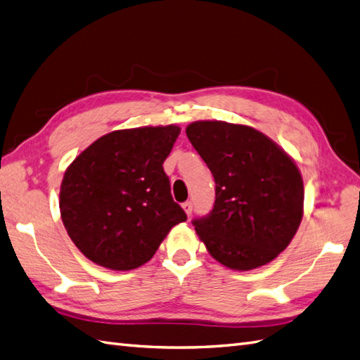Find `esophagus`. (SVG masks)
Wrapping results in <instances>:
<instances>
[{
	"mask_svg": "<svg viewBox=\"0 0 360 360\" xmlns=\"http://www.w3.org/2000/svg\"><path fill=\"white\" fill-rule=\"evenodd\" d=\"M182 208H184V212H186V214H187L188 218H190L191 212H193V204H191L190 200H187V202H184V204H182Z\"/></svg>",
	"mask_w": 360,
	"mask_h": 360,
	"instance_id": "esophagus-1",
	"label": "esophagus"
}]
</instances>
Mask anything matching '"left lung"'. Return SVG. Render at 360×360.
Masks as SVG:
<instances>
[{
    "label": "left lung",
    "mask_w": 360,
    "mask_h": 360,
    "mask_svg": "<svg viewBox=\"0 0 360 360\" xmlns=\"http://www.w3.org/2000/svg\"><path fill=\"white\" fill-rule=\"evenodd\" d=\"M186 133L216 182L213 210L193 219L208 253L239 271L271 262L302 221L304 181L297 165L248 125L196 121Z\"/></svg>",
    "instance_id": "8db88e82"
}]
</instances>
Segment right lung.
I'll use <instances>...</instances> for the list:
<instances>
[{
  "label": "right lung",
  "instance_id": "1",
  "mask_svg": "<svg viewBox=\"0 0 360 360\" xmlns=\"http://www.w3.org/2000/svg\"><path fill=\"white\" fill-rule=\"evenodd\" d=\"M179 133L173 124L115 130L67 167L61 219L91 262L116 271L138 269L174 225L187 221L162 167Z\"/></svg>",
  "mask_w": 360,
  "mask_h": 360
}]
</instances>
